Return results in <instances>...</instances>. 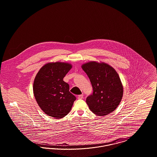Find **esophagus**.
Instances as JSON below:
<instances>
[{
	"instance_id": "obj_1",
	"label": "esophagus",
	"mask_w": 157,
	"mask_h": 157,
	"mask_svg": "<svg viewBox=\"0 0 157 157\" xmlns=\"http://www.w3.org/2000/svg\"><path fill=\"white\" fill-rule=\"evenodd\" d=\"M78 98L79 99H82L83 98V95H80L78 96Z\"/></svg>"
}]
</instances>
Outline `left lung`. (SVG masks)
<instances>
[{
	"label": "left lung",
	"mask_w": 157,
	"mask_h": 157,
	"mask_svg": "<svg viewBox=\"0 0 157 157\" xmlns=\"http://www.w3.org/2000/svg\"><path fill=\"white\" fill-rule=\"evenodd\" d=\"M82 69L90 78L92 95L86 102L90 110L105 116L115 110L123 97V85L115 69L105 62L90 61L82 64Z\"/></svg>",
	"instance_id": "8db88e82"
}]
</instances>
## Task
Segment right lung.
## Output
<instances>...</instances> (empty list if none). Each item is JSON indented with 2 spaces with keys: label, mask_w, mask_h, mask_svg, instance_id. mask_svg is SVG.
Instances as JSON below:
<instances>
[{
  "label": "right lung",
  "mask_w": 157,
  "mask_h": 157,
  "mask_svg": "<svg viewBox=\"0 0 157 157\" xmlns=\"http://www.w3.org/2000/svg\"><path fill=\"white\" fill-rule=\"evenodd\" d=\"M72 67L67 62H49L39 69L34 79L33 91L37 104L47 115L56 119L65 117L76 99L63 81Z\"/></svg>",
  "instance_id": "obj_1"
}]
</instances>
